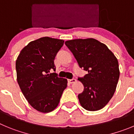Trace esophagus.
Returning <instances> with one entry per match:
<instances>
[{
    "mask_svg": "<svg viewBox=\"0 0 134 134\" xmlns=\"http://www.w3.org/2000/svg\"><path fill=\"white\" fill-rule=\"evenodd\" d=\"M68 82H69V83H71V84H72V83H73V82H76V79H68Z\"/></svg>",
    "mask_w": 134,
    "mask_h": 134,
    "instance_id": "esophagus-1",
    "label": "esophagus"
}]
</instances>
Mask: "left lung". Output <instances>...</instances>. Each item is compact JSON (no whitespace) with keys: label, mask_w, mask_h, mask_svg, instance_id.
Listing matches in <instances>:
<instances>
[{"label":"left lung","mask_w":134,"mask_h":134,"mask_svg":"<svg viewBox=\"0 0 134 134\" xmlns=\"http://www.w3.org/2000/svg\"><path fill=\"white\" fill-rule=\"evenodd\" d=\"M88 74L79 77L84 91L78 95L82 107L89 111L102 109L113 97L120 77L118 59L107 46L93 38L65 42Z\"/></svg>","instance_id":"1"}]
</instances>
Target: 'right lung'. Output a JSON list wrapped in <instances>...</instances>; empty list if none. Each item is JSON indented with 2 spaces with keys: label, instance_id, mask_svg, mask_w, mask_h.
Listing matches in <instances>:
<instances>
[{
  "label": "right lung",
  "instance_id": "1",
  "mask_svg": "<svg viewBox=\"0 0 134 134\" xmlns=\"http://www.w3.org/2000/svg\"><path fill=\"white\" fill-rule=\"evenodd\" d=\"M62 40L43 37L24 47L16 61L17 81L27 102L39 112L53 111L67 86L66 79L58 77L54 59L63 46Z\"/></svg>",
  "mask_w": 134,
  "mask_h": 134
}]
</instances>
